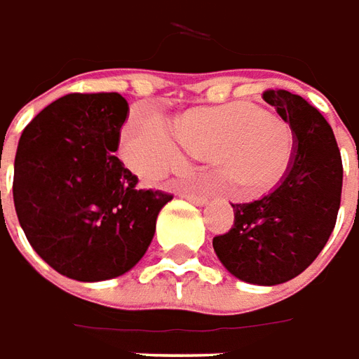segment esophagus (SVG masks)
Wrapping results in <instances>:
<instances>
[{
    "label": "esophagus",
    "mask_w": 359,
    "mask_h": 359,
    "mask_svg": "<svg viewBox=\"0 0 359 359\" xmlns=\"http://www.w3.org/2000/svg\"><path fill=\"white\" fill-rule=\"evenodd\" d=\"M182 197L187 201H191L193 205H199V207L207 205V201H208L205 195H195V193H182Z\"/></svg>",
    "instance_id": "esophagus-1"
}]
</instances>
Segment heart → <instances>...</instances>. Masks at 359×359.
Here are the masks:
<instances>
[{
    "instance_id": "1",
    "label": "heart",
    "mask_w": 359,
    "mask_h": 359,
    "mask_svg": "<svg viewBox=\"0 0 359 359\" xmlns=\"http://www.w3.org/2000/svg\"><path fill=\"white\" fill-rule=\"evenodd\" d=\"M182 143L216 160L220 172H232L245 195L265 191L288 162V133L280 121L255 108L232 104L191 110L172 127L166 119H131L121 135V154L141 175L166 172L182 156Z\"/></svg>"
}]
</instances>
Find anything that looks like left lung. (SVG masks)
Wrapping results in <instances>:
<instances>
[{
	"instance_id": "8db88e82",
	"label": "left lung",
	"mask_w": 359,
	"mask_h": 359,
	"mask_svg": "<svg viewBox=\"0 0 359 359\" xmlns=\"http://www.w3.org/2000/svg\"><path fill=\"white\" fill-rule=\"evenodd\" d=\"M292 129V154L273 191L236 203L232 230L212 240L216 257L238 280L276 286L302 274L321 253L337 224L342 160L321 111L288 90H266Z\"/></svg>"
}]
</instances>
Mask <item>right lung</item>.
I'll return each mask as SVG.
<instances>
[{
  "label": "right lung",
  "mask_w": 359,
  "mask_h": 359,
  "mask_svg": "<svg viewBox=\"0 0 359 359\" xmlns=\"http://www.w3.org/2000/svg\"><path fill=\"white\" fill-rule=\"evenodd\" d=\"M129 104L118 93L67 94L25 127L13 201L27 240L53 271L110 280L147 253L172 195L137 189L116 156Z\"/></svg>",
  "instance_id": "add662e5"
}]
</instances>
